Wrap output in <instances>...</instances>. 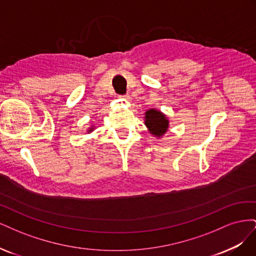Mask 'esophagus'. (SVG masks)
I'll use <instances>...</instances> for the list:
<instances>
[{"mask_svg":"<svg viewBox=\"0 0 256 256\" xmlns=\"http://www.w3.org/2000/svg\"><path fill=\"white\" fill-rule=\"evenodd\" d=\"M120 98H122L124 100H127V102H130V99H131L129 95H120Z\"/></svg>","mask_w":256,"mask_h":256,"instance_id":"1","label":"esophagus"}]
</instances>
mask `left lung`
I'll return each mask as SVG.
<instances>
[{"instance_id":"left-lung-1","label":"left lung","mask_w":256,"mask_h":256,"mask_svg":"<svg viewBox=\"0 0 256 256\" xmlns=\"http://www.w3.org/2000/svg\"><path fill=\"white\" fill-rule=\"evenodd\" d=\"M145 125L150 132L154 136L161 138L168 128V120L166 116L156 109H150L145 112Z\"/></svg>"}]
</instances>
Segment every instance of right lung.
<instances>
[{
  "instance_id": "add662e5",
  "label": "right lung",
  "mask_w": 256,
  "mask_h": 256,
  "mask_svg": "<svg viewBox=\"0 0 256 256\" xmlns=\"http://www.w3.org/2000/svg\"><path fill=\"white\" fill-rule=\"evenodd\" d=\"M92 129H94V128H92H92H90V130H88V132H90V131H92Z\"/></svg>"
}]
</instances>
